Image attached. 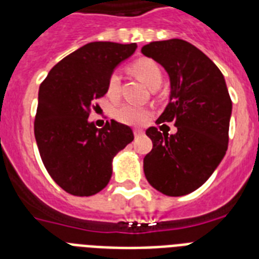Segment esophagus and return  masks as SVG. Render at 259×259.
Segmentation results:
<instances>
[{
	"mask_svg": "<svg viewBox=\"0 0 259 259\" xmlns=\"http://www.w3.org/2000/svg\"><path fill=\"white\" fill-rule=\"evenodd\" d=\"M133 133H134V137H141L142 134H144V132H142L141 129H134Z\"/></svg>",
	"mask_w": 259,
	"mask_h": 259,
	"instance_id": "obj_1",
	"label": "esophagus"
}]
</instances>
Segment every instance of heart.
Listing matches in <instances>:
<instances>
[{
	"label": "heart",
	"mask_w": 259,
	"mask_h": 259,
	"mask_svg": "<svg viewBox=\"0 0 259 259\" xmlns=\"http://www.w3.org/2000/svg\"><path fill=\"white\" fill-rule=\"evenodd\" d=\"M130 71L150 89L161 84V68L152 59H138L137 62H134L130 66ZM119 90H121V76L118 72H113L107 79L106 94L110 99H117L119 97ZM149 115L148 110L133 105L121 106L115 113L118 121L126 125H144L149 119Z\"/></svg>",
	"instance_id": "heart-1"
}]
</instances>
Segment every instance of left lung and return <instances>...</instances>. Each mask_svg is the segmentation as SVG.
I'll list each match as a JSON object with an SVG mask.
<instances>
[{
    "label": "left lung",
    "instance_id": "obj_1",
    "mask_svg": "<svg viewBox=\"0 0 259 259\" xmlns=\"http://www.w3.org/2000/svg\"><path fill=\"white\" fill-rule=\"evenodd\" d=\"M169 75V103L157 119L175 122L176 134L149 127L153 148L144 158L149 184L166 196H183L204 184L229 146L233 102L215 63L191 42L170 38L142 47Z\"/></svg>",
    "mask_w": 259,
    "mask_h": 259
}]
</instances>
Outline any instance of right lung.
<instances>
[{
  "label": "right lung",
  "instance_id": "add662e5",
  "mask_svg": "<svg viewBox=\"0 0 259 259\" xmlns=\"http://www.w3.org/2000/svg\"><path fill=\"white\" fill-rule=\"evenodd\" d=\"M136 48V42H89L60 60L40 84L34 118L40 157L55 183L74 196L105 188L114 156L134 140L129 126L111 119L98 129L89 115L114 68Z\"/></svg>",
  "mask_w": 259,
  "mask_h": 259
}]
</instances>
